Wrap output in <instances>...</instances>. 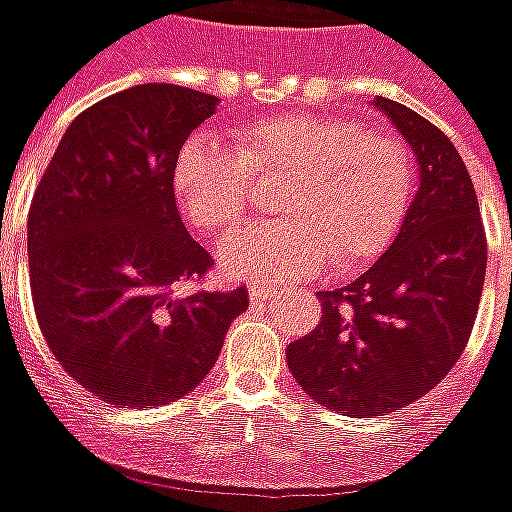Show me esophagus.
Returning <instances> with one entry per match:
<instances>
[{
    "instance_id": "obj_1",
    "label": "esophagus",
    "mask_w": 512,
    "mask_h": 512,
    "mask_svg": "<svg viewBox=\"0 0 512 512\" xmlns=\"http://www.w3.org/2000/svg\"><path fill=\"white\" fill-rule=\"evenodd\" d=\"M248 294H251V300H267V297H275V294H278V286H267V283H253L251 289H248Z\"/></svg>"
}]
</instances>
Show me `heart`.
<instances>
[{
	"mask_svg": "<svg viewBox=\"0 0 512 512\" xmlns=\"http://www.w3.org/2000/svg\"><path fill=\"white\" fill-rule=\"evenodd\" d=\"M283 182L264 223L223 245L234 278H308L333 261L360 270L382 256L412 199L414 160L387 130L324 114H278L231 130V149L190 136L177 149L171 188L182 218L201 234L229 237L253 207V183Z\"/></svg>",
	"mask_w": 512,
	"mask_h": 512,
	"instance_id": "obj_1",
	"label": "heart"
}]
</instances>
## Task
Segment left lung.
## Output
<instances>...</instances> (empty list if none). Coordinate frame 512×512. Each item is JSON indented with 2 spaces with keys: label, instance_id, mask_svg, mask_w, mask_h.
<instances>
[{
  "label": "left lung",
  "instance_id": "8db88e82",
  "mask_svg": "<svg viewBox=\"0 0 512 512\" xmlns=\"http://www.w3.org/2000/svg\"><path fill=\"white\" fill-rule=\"evenodd\" d=\"M374 106L401 130L420 188L371 270L322 292V322L286 349L316 404L379 417L423 398L458 363L486 281V229L464 160L442 130L395 100Z\"/></svg>",
  "mask_w": 512,
  "mask_h": 512
}]
</instances>
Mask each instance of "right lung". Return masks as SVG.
<instances>
[{
  "label": "right lung",
  "instance_id": "right-lung-1",
  "mask_svg": "<svg viewBox=\"0 0 512 512\" xmlns=\"http://www.w3.org/2000/svg\"><path fill=\"white\" fill-rule=\"evenodd\" d=\"M218 98L138 84L78 114L59 141L26 220L37 324L59 365L106 404L155 409L210 374L234 292L177 297L212 256L190 240L171 188L177 149Z\"/></svg>",
  "mask_w": 512,
  "mask_h": 512
}]
</instances>
